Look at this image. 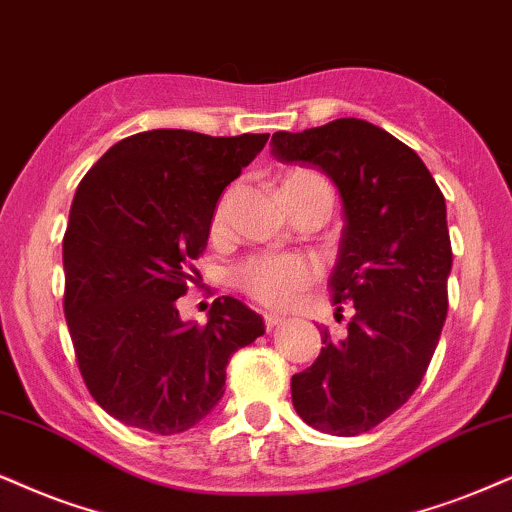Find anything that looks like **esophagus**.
I'll return each instance as SVG.
<instances>
[{
    "label": "esophagus",
    "mask_w": 512,
    "mask_h": 512,
    "mask_svg": "<svg viewBox=\"0 0 512 512\" xmlns=\"http://www.w3.org/2000/svg\"><path fill=\"white\" fill-rule=\"evenodd\" d=\"M263 323H266V330H273V327L282 325V318L277 313H266L263 315Z\"/></svg>",
    "instance_id": "34e87169"
}]
</instances>
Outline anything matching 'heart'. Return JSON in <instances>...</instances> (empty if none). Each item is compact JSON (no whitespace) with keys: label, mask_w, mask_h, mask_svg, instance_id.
I'll list each match as a JSON object with an SVG mask.
<instances>
[{"label":"heart","mask_w":512,"mask_h":512,"mask_svg":"<svg viewBox=\"0 0 512 512\" xmlns=\"http://www.w3.org/2000/svg\"><path fill=\"white\" fill-rule=\"evenodd\" d=\"M282 204L287 211L306 201L320 199L330 206L332 192L327 182L311 170L294 168L287 170L280 178ZM227 227V201H220L216 213L211 218V235L220 237ZM320 277V268L313 258L304 254H256L232 270V285L239 292L249 296L251 301L270 308H289L301 301L308 289H311Z\"/></svg>","instance_id":"1"}]
</instances>
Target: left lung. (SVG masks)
Here are the masks:
<instances>
[{"label":"left lung","instance_id":"obj_1","mask_svg":"<svg viewBox=\"0 0 512 512\" xmlns=\"http://www.w3.org/2000/svg\"><path fill=\"white\" fill-rule=\"evenodd\" d=\"M273 156L311 163L344 201V232L330 277L342 337L292 377L296 413L315 430L356 437L380 425L420 387L449 311L451 237L446 201L413 149L361 118L275 132Z\"/></svg>","mask_w":512,"mask_h":512}]
</instances>
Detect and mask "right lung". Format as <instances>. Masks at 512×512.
Here are the masks:
<instances>
[{
    "label": "right lung",
    "mask_w": 512,
    "mask_h": 512,
    "mask_svg": "<svg viewBox=\"0 0 512 512\" xmlns=\"http://www.w3.org/2000/svg\"><path fill=\"white\" fill-rule=\"evenodd\" d=\"M270 135L137 132L80 180L63 235V313L82 382L111 418L180 434L220 401L230 356L266 332L232 296L206 325L182 323L175 299L199 275L220 194Z\"/></svg>",
    "instance_id": "obj_1"
}]
</instances>
